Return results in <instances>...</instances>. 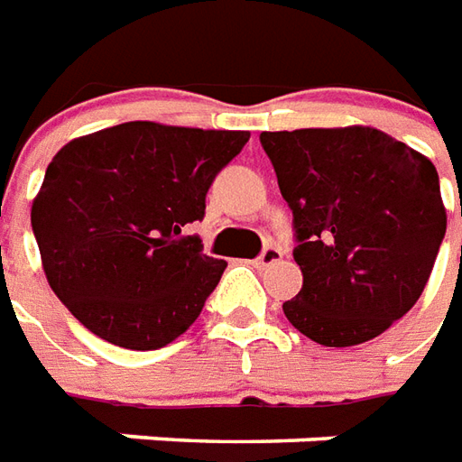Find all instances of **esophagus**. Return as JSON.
<instances>
[{
	"label": "esophagus",
	"mask_w": 462,
	"mask_h": 462,
	"mask_svg": "<svg viewBox=\"0 0 462 462\" xmlns=\"http://www.w3.org/2000/svg\"><path fill=\"white\" fill-rule=\"evenodd\" d=\"M283 258V251L276 246H266L263 251H261V256L256 258L258 266H273V263H278Z\"/></svg>",
	"instance_id": "34e87169"
}]
</instances>
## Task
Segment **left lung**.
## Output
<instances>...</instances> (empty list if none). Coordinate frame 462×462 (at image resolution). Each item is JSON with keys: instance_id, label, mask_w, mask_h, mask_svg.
I'll return each mask as SVG.
<instances>
[{"instance_id": "1", "label": "left lung", "mask_w": 462, "mask_h": 462, "mask_svg": "<svg viewBox=\"0 0 462 462\" xmlns=\"http://www.w3.org/2000/svg\"><path fill=\"white\" fill-rule=\"evenodd\" d=\"M261 146L299 241L291 326L330 348L381 336L420 299L446 236L433 162L373 126L263 132Z\"/></svg>"}]
</instances>
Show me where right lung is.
I'll return each instance as SVG.
<instances>
[{"label":"right lung","mask_w":462,"mask_h":462,"mask_svg":"<svg viewBox=\"0 0 462 462\" xmlns=\"http://www.w3.org/2000/svg\"><path fill=\"white\" fill-rule=\"evenodd\" d=\"M248 132L126 121L71 139L44 173L32 228L51 291L104 341L153 351L199 319L226 263L181 236Z\"/></svg>","instance_id":"right-lung-1"}]
</instances>
